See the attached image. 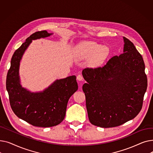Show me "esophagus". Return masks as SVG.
Listing matches in <instances>:
<instances>
[{"mask_svg": "<svg viewBox=\"0 0 153 153\" xmlns=\"http://www.w3.org/2000/svg\"><path fill=\"white\" fill-rule=\"evenodd\" d=\"M77 79L78 80V81H82L83 77H82V75H81V74H79V75H77Z\"/></svg>", "mask_w": 153, "mask_h": 153, "instance_id": "obj_1", "label": "esophagus"}]
</instances>
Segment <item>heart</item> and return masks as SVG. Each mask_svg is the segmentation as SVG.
Masks as SVG:
<instances>
[{
	"instance_id": "obj_1",
	"label": "heart",
	"mask_w": 153,
	"mask_h": 153,
	"mask_svg": "<svg viewBox=\"0 0 153 153\" xmlns=\"http://www.w3.org/2000/svg\"><path fill=\"white\" fill-rule=\"evenodd\" d=\"M76 54L81 58L92 57V61L95 64L103 62L109 54L108 48L95 42H84L76 48Z\"/></svg>"
}]
</instances>
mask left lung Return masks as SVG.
<instances>
[{"instance_id":"1","label":"left lung","mask_w":153,"mask_h":153,"mask_svg":"<svg viewBox=\"0 0 153 153\" xmlns=\"http://www.w3.org/2000/svg\"><path fill=\"white\" fill-rule=\"evenodd\" d=\"M124 53L102 67L87 68L82 86L90 122L102 128L116 127L133 119L142 107L148 79L141 54L124 37Z\"/></svg>"}]
</instances>
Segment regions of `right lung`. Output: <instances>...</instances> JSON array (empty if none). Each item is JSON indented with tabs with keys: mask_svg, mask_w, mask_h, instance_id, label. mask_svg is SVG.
Segmentation results:
<instances>
[{
	"mask_svg": "<svg viewBox=\"0 0 153 153\" xmlns=\"http://www.w3.org/2000/svg\"><path fill=\"white\" fill-rule=\"evenodd\" d=\"M50 35L43 30L35 32L26 39L12 56L6 79L10 105L14 114L33 126L43 128L58 125L62 122L68 100L78 89L75 76L57 80L43 92L30 93L21 87L19 69L24 51L32 39Z\"/></svg>",
	"mask_w": 153,
	"mask_h": 153,
	"instance_id": "obj_1",
	"label": "right lung"
}]
</instances>
